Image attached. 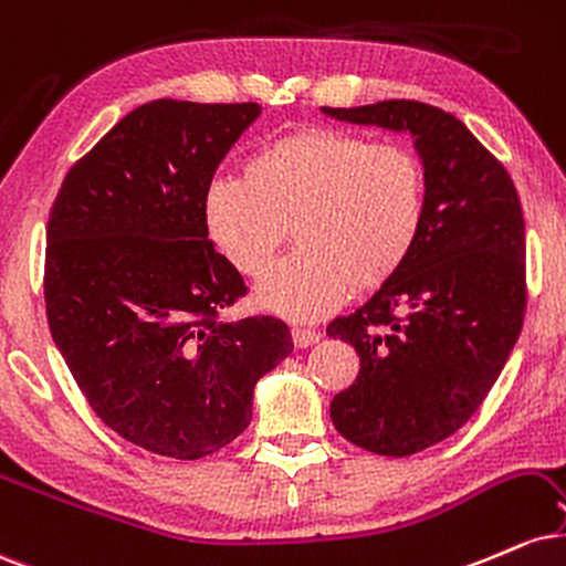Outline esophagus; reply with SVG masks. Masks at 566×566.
Instances as JSON below:
<instances>
[{"mask_svg": "<svg viewBox=\"0 0 566 566\" xmlns=\"http://www.w3.org/2000/svg\"><path fill=\"white\" fill-rule=\"evenodd\" d=\"M291 338L298 349L312 347V344L321 342V331H312V328H291Z\"/></svg>", "mask_w": 566, "mask_h": 566, "instance_id": "1", "label": "esophagus"}]
</instances>
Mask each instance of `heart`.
Listing matches in <instances>:
<instances>
[{"instance_id":"b5f03b06","label":"heart","mask_w":566,"mask_h":566,"mask_svg":"<svg viewBox=\"0 0 566 566\" xmlns=\"http://www.w3.org/2000/svg\"><path fill=\"white\" fill-rule=\"evenodd\" d=\"M427 175L413 150L342 129L291 132L203 190V222L222 256L262 275L289 238L298 249L268 272L256 302L289 321H317L349 291L387 285L416 249Z\"/></svg>"}]
</instances>
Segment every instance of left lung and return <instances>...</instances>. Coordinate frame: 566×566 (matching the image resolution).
I'll list each match as a JSON object with an SVG mask.
<instances>
[{"mask_svg": "<svg viewBox=\"0 0 566 566\" xmlns=\"http://www.w3.org/2000/svg\"><path fill=\"white\" fill-rule=\"evenodd\" d=\"M338 122L413 137L427 175L408 262L325 334L360 355L331 402L344 440L405 458L455 434L501 376L524 323V217L503 164L453 113L418 99L323 108Z\"/></svg>", "mask_w": 566, "mask_h": 566, "instance_id": "8db88e82", "label": "left lung"}]
</instances>
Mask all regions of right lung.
<instances>
[{
	"instance_id": "obj_1",
	"label": "right lung",
	"mask_w": 566,
	"mask_h": 566,
	"mask_svg": "<svg viewBox=\"0 0 566 566\" xmlns=\"http://www.w3.org/2000/svg\"><path fill=\"white\" fill-rule=\"evenodd\" d=\"M256 103L153 99L65 175L46 224V323L105 427L196 461L251 423L254 387L294 352L268 315L219 321L245 283L209 241L203 190Z\"/></svg>"
}]
</instances>
